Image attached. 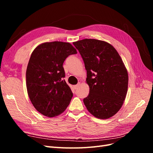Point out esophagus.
<instances>
[{
  "label": "esophagus",
  "instance_id": "obj_1",
  "mask_svg": "<svg viewBox=\"0 0 153 153\" xmlns=\"http://www.w3.org/2000/svg\"><path fill=\"white\" fill-rule=\"evenodd\" d=\"M80 83H78V84H76V85H75V86H74V88H75V89H78V87L80 86Z\"/></svg>",
  "mask_w": 153,
  "mask_h": 153
}]
</instances>
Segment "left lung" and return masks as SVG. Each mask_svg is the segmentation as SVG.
<instances>
[{
	"instance_id": "1",
	"label": "left lung",
	"mask_w": 153,
	"mask_h": 153,
	"mask_svg": "<svg viewBox=\"0 0 153 153\" xmlns=\"http://www.w3.org/2000/svg\"><path fill=\"white\" fill-rule=\"evenodd\" d=\"M87 70L89 94L84 99L88 111L105 119L121 108L128 91V75L119 54L103 41L85 39L74 42Z\"/></svg>"
}]
</instances>
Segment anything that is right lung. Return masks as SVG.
Here are the masks:
<instances>
[{"label":"right lung","instance_id":"obj_1","mask_svg":"<svg viewBox=\"0 0 153 153\" xmlns=\"http://www.w3.org/2000/svg\"><path fill=\"white\" fill-rule=\"evenodd\" d=\"M76 50L69 43L53 41L38 46L32 52L26 71L27 92L34 108L45 116L62 113L73 92L63 78L65 59Z\"/></svg>","mask_w":153,"mask_h":153}]
</instances>
